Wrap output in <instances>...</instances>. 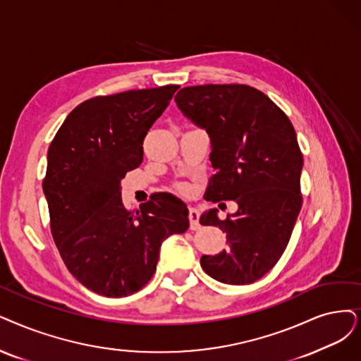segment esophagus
<instances>
[{
	"instance_id": "1",
	"label": "esophagus",
	"mask_w": 361,
	"mask_h": 361,
	"mask_svg": "<svg viewBox=\"0 0 361 361\" xmlns=\"http://www.w3.org/2000/svg\"><path fill=\"white\" fill-rule=\"evenodd\" d=\"M188 218H190V228L191 229H198L200 228V222H198L200 213H198V210L195 207H190Z\"/></svg>"
}]
</instances>
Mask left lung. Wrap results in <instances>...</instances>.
Listing matches in <instances>:
<instances>
[{
	"mask_svg": "<svg viewBox=\"0 0 361 361\" xmlns=\"http://www.w3.org/2000/svg\"><path fill=\"white\" fill-rule=\"evenodd\" d=\"M175 102L210 137L216 175L204 198L238 204L225 221L218 209L201 214L200 224L219 226L228 243V250L201 256V267L221 283L250 284L279 262L300 212L304 158L295 128L267 94L244 84L183 87Z\"/></svg>",
	"mask_w": 361,
	"mask_h": 361,
	"instance_id": "obj_1",
	"label": "left lung"
}]
</instances>
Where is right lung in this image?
Returning a JSON list of instances; mask_svg holds the SVG:
<instances>
[{
  "label": "right lung",
  "mask_w": 361,
  "mask_h": 361,
  "mask_svg": "<svg viewBox=\"0 0 361 361\" xmlns=\"http://www.w3.org/2000/svg\"><path fill=\"white\" fill-rule=\"evenodd\" d=\"M179 85L128 90L72 109L47 152L42 191L54 243L89 290L128 296L157 269L161 243L190 226L179 198L161 194L128 212L121 179L143 160L142 143Z\"/></svg>",
  "instance_id": "obj_1"
}]
</instances>
